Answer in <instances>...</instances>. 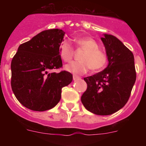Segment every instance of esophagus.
<instances>
[{"mask_svg": "<svg viewBox=\"0 0 146 146\" xmlns=\"http://www.w3.org/2000/svg\"><path fill=\"white\" fill-rule=\"evenodd\" d=\"M73 80H74V81H77V80H80V77H78V76L74 75L73 76Z\"/></svg>", "mask_w": 146, "mask_h": 146, "instance_id": "1", "label": "esophagus"}]
</instances>
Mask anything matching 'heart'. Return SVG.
<instances>
[{"instance_id": "heart-1", "label": "heart", "mask_w": 146, "mask_h": 146, "mask_svg": "<svg viewBox=\"0 0 146 146\" xmlns=\"http://www.w3.org/2000/svg\"><path fill=\"white\" fill-rule=\"evenodd\" d=\"M77 47L86 50L81 58L82 62L72 61L65 66L67 72L76 75H81L91 69L99 71L104 69L108 62L107 54L99 50V45L92 38L86 37L76 40ZM74 50L69 42L64 41L59 47V54L61 59L65 62L70 61L74 56Z\"/></svg>"}]
</instances>
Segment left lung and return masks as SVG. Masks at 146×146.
I'll use <instances>...</instances> for the list:
<instances>
[{"mask_svg":"<svg viewBox=\"0 0 146 146\" xmlns=\"http://www.w3.org/2000/svg\"><path fill=\"white\" fill-rule=\"evenodd\" d=\"M108 65L103 71L85 77L87 90L81 102L91 113L108 115L118 111L128 102L135 80L133 53L115 36L104 33Z\"/></svg>","mask_w":146,"mask_h":146,"instance_id":"obj_1","label":"left lung"}]
</instances>
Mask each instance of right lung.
<instances>
[{"instance_id":"right-lung-1","label":"right lung","mask_w":146,"mask_h":146,"mask_svg":"<svg viewBox=\"0 0 146 146\" xmlns=\"http://www.w3.org/2000/svg\"><path fill=\"white\" fill-rule=\"evenodd\" d=\"M65 32L46 30L19 46L11 64V86L23 106L34 111L52 109L60 101L62 88L70 84L72 74L52 69L63 66L59 47Z\"/></svg>"}]
</instances>
